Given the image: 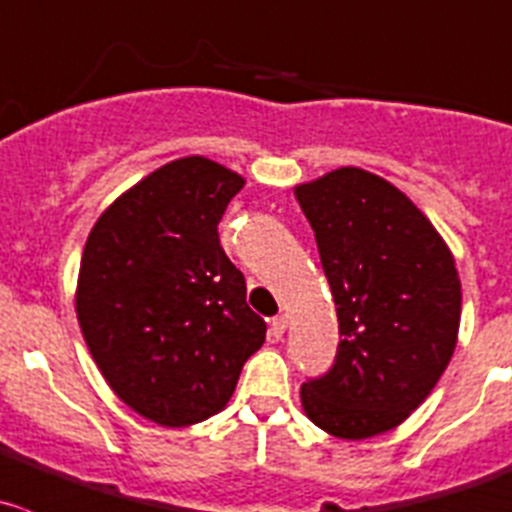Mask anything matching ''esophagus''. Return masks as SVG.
<instances>
[{
    "mask_svg": "<svg viewBox=\"0 0 512 512\" xmlns=\"http://www.w3.org/2000/svg\"><path fill=\"white\" fill-rule=\"evenodd\" d=\"M285 330H287V317L285 315L272 317V322H270V337H272V340H282Z\"/></svg>",
    "mask_w": 512,
    "mask_h": 512,
    "instance_id": "esophagus-1",
    "label": "esophagus"
}]
</instances>
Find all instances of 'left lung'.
I'll use <instances>...</instances> for the list:
<instances>
[{"mask_svg": "<svg viewBox=\"0 0 512 512\" xmlns=\"http://www.w3.org/2000/svg\"><path fill=\"white\" fill-rule=\"evenodd\" d=\"M337 305L340 345L302 408L325 433L365 440L423 403L460 327L455 260L428 217L390 182L340 167L295 190Z\"/></svg>", "mask_w": 512, "mask_h": 512, "instance_id": "1", "label": "left lung"}]
</instances>
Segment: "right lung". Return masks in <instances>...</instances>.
Masks as SVG:
<instances>
[{"instance_id":"obj_1","label":"right lung","mask_w":512,"mask_h":512,"mask_svg":"<svg viewBox=\"0 0 512 512\" xmlns=\"http://www.w3.org/2000/svg\"><path fill=\"white\" fill-rule=\"evenodd\" d=\"M245 180L205 157L160 167L104 210L79 265L77 317L124 405L167 428L220 413L267 325L217 235Z\"/></svg>"}]
</instances>
